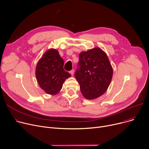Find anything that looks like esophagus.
<instances>
[{"mask_svg":"<svg viewBox=\"0 0 149 149\" xmlns=\"http://www.w3.org/2000/svg\"><path fill=\"white\" fill-rule=\"evenodd\" d=\"M69 72H70V74H71L72 75H74V70H71Z\"/></svg>","mask_w":149,"mask_h":149,"instance_id":"obj_1","label":"esophagus"}]
</instances>
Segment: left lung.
Instances as JSON below:
<instances>
[{"instance_id":"1","label":"left lung","mask_w":149,"mask_h":149,"mask_svg":"<svg viewBox=\"0 0 149 149\" xmlns=\"http://www.w3.org/2000/svg\"><path fill=\"white\" fill-rule=\"evenodd\" d=\"M79 65L75 77L83 97L93 100L104 94L113 76V69L106 52L97 47L81 52Z\"/></svg>"}]
</instances>
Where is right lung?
<instances>
[{"mask_svg": "<svg viewBox=\"0 0 149 149\" xmlns=\"http://www.w3.org/2000/svg\"><path fill=\"white\" fill-rule=\"evenodd\" d=\"M64 61L57 50L46 51L38 60L36 76L38 85L48 94L56 95L62 88L66 79L71 76L63 69Z\"/></svg>", "mask_w": 149, "mask_h": 149, "instance_id": "right-lung-1", "label": "right lung"}]
</instances>
